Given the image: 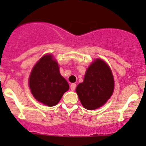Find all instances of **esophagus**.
<instances>
[{
  "label": "esophagus",
  "instance_id": "1",
  "mask_svg": "<svg viewBox=\"0 0 146 146\" xmlns=\"http://www.w3.org/2000/svg\"><path fill=\"white\" fill-rule=\"evenodd\" d=\"M70 90H71L72 91H74L75 90H76V83H72L71 85H70Z\"/></svg>",
  "mask_w": 146,
  "mask_h": 146
}]
</instances>
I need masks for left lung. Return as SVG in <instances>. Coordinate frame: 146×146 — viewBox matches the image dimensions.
Listing matches in <instances>:
<instances>
[{"mask_svg":"<svg viewBox=\"0 0 146 146\" xmlns=\"http://www.w3.org/2000/svg\"><path fill=\"white\" fill-rule=\"evenodd\" d=\"M114 78L109 66L97 59L85 73L84 81L76 88L80 102L87 110H93L102 106L114 91Z\"/></svg>","mask_w":146,"mask_h":146,"instance_id":"8db88e82","label":"left lung"}]
</instances>
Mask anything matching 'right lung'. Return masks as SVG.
I'll list each match as a JSON object with an SVG mask.
<instances>
[{"label": "right lung", "mask_w": 146, "mask_h": 146, "mask_svg": "<svg viewBox=\"0 0 146 146\" xmlns=\"http://www.w3.org/2000/svg\"><path fill=\"white\" fill-rule=\"evenodd\" d=\"M29 85L35 99L49 107L58 104L69 89L68 82L60 74L58 64L50 54L42 57L34 66Z\"/></svg>", "instance_id": "1"}]
</instances>
